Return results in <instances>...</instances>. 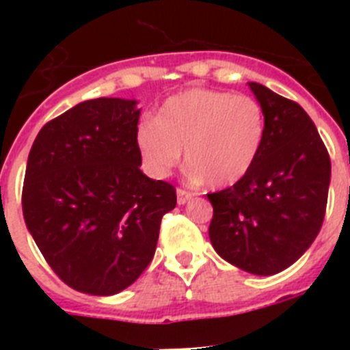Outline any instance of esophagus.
<instances>
[{
	"label": "esophagus",
	"instance_id": "1",
	"mask_svg": "<svg viewBox=\"0 0 350 350\" xmlns=\"http://www.w3.org/2000/svg\"><path fill=\"white\" fill-rule=\"evenodd\" d=\"M193 196H194V193H191V191H185V189H182V187H178L177 189L178 205H184V203H187Z\"/></svg>",
	"mask_w": 350,
	"mask_h": 350
}]
</instances>
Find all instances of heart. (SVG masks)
Instances as JSON below:
<instances>
[{
    "instance_id": "b5f03b06",
    "label": "heart",
    "mask_w": 350,
    "mask_h": 350,
    "mask_svg": "<svg viewBox=\"0 0 350 350\" xmlns=\"http://www.w3.org/2000/svg\"><path fill=\"white\" fill-rule=\"evenodd\" d=\"M267 133V116L256 98L193 88L163 103L156 120L138 126L137 147L156 178L180 163L210 187H226L252 168Z\"/></svg>"
}]
</instances>
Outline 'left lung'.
I'll return each mask as SVG.
<instances>
[{"label":"left lung","mask_w":350,"mask_h":350,"mask_svg":"<svg viewBox=\"0 0 350 350\" xmlns=\"http://www.w3.org/2000/svg\"><path fill=\"white\" fill-rule=\"evenodd\" d=\"M249 88L267 116L258 159L237 184L206 194L208 234L228 262L254 275L286 270L319 234L332 161L319 131L296 101L261 83Z\"/></svg>","instance_id":"obj_1"}]
</instances>
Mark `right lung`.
I'll return each instance as SVG.
<instances>
[{"label":"right lung","mask_w":350,"mask_h":350,"mask_svg":"<svg viewBox=\"0 0 350 350\" xmlns=\"http://www.w3.org/2000/svg\"><path fill=\"white\" fill-rule=\"evenodd\" d=\"M137 101L98 98L49 120L29 150L23 212L49 267L96 296L131 286L152 261L170 182L140 170Z\"/></svg>","instance_id":"1"}]
</instances>
